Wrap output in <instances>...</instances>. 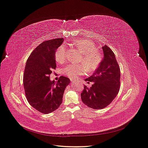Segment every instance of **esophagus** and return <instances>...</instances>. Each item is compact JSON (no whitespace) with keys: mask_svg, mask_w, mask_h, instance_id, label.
Masks as SVG:
<instances>
[{"mask_svg":"<svg viewBox=\"0 0 148 148\" xmlns=\"http://www.w3.org/2000/svg\"><path fill=\"white\" fill-rule=\"evenodd\" d=\"M70 80H71V82H73V81H74V79H70Z\"/></svg>","mask_w":148,"mask_h":148,"instance_id":"1","label":"esophagus"}]
</instances>
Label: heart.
Segmentation results:
<instances>
[{"label":"heart","mask_w":148,"mask_h":148,"mask_svg":"<svg viewBox=\"0 0 148 148\" xmlns=\"http://www.w3.org/2000/svg\"><path fill=\"white\" fill-rule=\"evenodd\" d=\"M72 44L82 54L80 62L84 66L68 64L63 69L64 74L74 79L78 75L84 74L86 70L88 73H92L97 70L101 62L102 57L95 44L90 40L78 39L73 41ZM66 51V48L64 45L58 48L54 55L58 63L62 64L65 61Z\"/></svg>","instance_id":"b5f03b06"}]
</instances>
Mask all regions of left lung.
<instances>
[{"label": "left lung", "mask_w": 148, "mask_h": 148, "mask_svg": "<svg viewBox=\"0 0 148 148\" xmlns=\"http://www.w3.org/2000/svg\"><path fill=\"white\" fill-rule=\"evenodd\" d=\"M104 58L94 73L85 80L94 82L90 88L84 86L81 94L83 103L94 109L109 105L118 94L121 71L115 55L107 45L103 47Z\"/></svg>", "instance_id": "1"}]
</instances>
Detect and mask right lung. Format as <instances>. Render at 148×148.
<instances>
[{"label":"right lung","mask_w":148,"mask_h":148,"mask_svg":"<svg viewBox=\"0 0 148 148\" xmlns=\"http://www.w3.org/2000/svg\"><path fill=\"white\" fill-rule=\"evenodd\" d=\"M64 38L45 41L39 45L28 58L23 75V86L30 105L39 112L48 114L56 110L62 102L70 80L60 76L51 81L50 75L56 69L55 53Z\"/></svg>","instance_id":"right-lung-1"}]
</instances>
